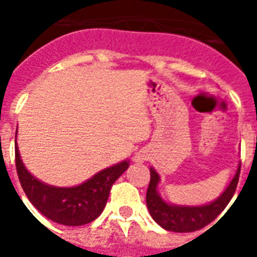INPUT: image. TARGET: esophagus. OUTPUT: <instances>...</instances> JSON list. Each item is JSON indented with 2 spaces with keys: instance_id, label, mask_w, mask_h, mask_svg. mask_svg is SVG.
Returning a JSON list of instances; mask_svg holds the SVG:
<instances>
[{
  "instance_id": "1",
  "label": "esophagus",
  "mask_w": 257,
  "mask_h": 257,
  "mask_svg": "<svg viewBox=\"0 0 257 257\" xmlns=\"http://www.w3.org/2000/svg\"><path fill=\"white\" fill-rule=\"evenodd\" d=\"M149 159V155H148V151H145V149H140L139 152L135 155V157H133V161L135 163H137V164H141V163H144V161H147Z\"/></svg>"
}]
</instances>
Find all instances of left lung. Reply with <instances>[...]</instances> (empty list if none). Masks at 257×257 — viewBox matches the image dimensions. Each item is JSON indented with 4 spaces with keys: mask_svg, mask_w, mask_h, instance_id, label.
Listing matches in <instances>:
<instances>
[{
    "mask_svg": "<svg viewBox=\"0 0 257 257\" xmlns=\"http://www.w3.org/2000/svg\"><path fill=\"white\" fill-rule=\"evenodd\" d=\"M149 171H151V181L147 191V207L152 219L167 231L193 232L212 223L231 201L239 181L240 164L229 185L215 201L204 205H196V207L175 205L164 201L157 191L160 176L153 168H149Z\"/></svg>",
    "mask_w": 257,
    "mask_h": 257,
    "instance_id": "1",
    "label": "left lung"
}]
</instances>
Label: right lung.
<instances>
[{"label": "right lung", "mask_w": 257, "mask_h": 257, "mask_svg": "<svg viewBox=\"0 0 257 257\" xmlns=\"http://www.w3.org/2000/svg\"><path fill=\"white\" fill-rule=\"evenodd\" d=\"M17 135V132H16ZM17 175L28 199L42 215L62 225H84L104 211L113 183L129 167V161L102 169L77 187H53L37 180L22 163L16 144Z\"/></svg>", "instance_id": "obj_1"}]
</instances>
